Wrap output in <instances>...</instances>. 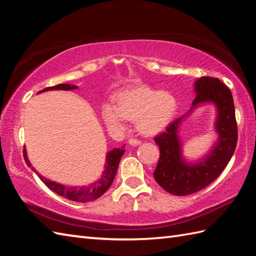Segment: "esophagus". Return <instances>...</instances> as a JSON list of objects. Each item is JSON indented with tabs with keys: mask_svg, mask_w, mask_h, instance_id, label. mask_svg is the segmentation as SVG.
Masks as SVG:
<instances>
[{
	"mask_svg": "<svg viewBox=\"0 0 256 256\" xmlns=\"http://www.w3.org/2000/svg\"><path fill=\"white\" fill-rule=\"evenodd\" d=\"M140 140H136V138H130L128 140V144L131 145V146H138V145H140Z\"/></svg>",
	"mask_w": 256,
	"mask_h": 256,
	"instance_id": "esophagus-1",
	"label": "esophagus"
}]
</instances>
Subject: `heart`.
<instances>
[{
  "mask_svg": "<svg viewBox=\"0 0 256 256\" xmlns=\"http://www.w3.org/2000/svg\"><path fill=\"white\" fill-rule=\"evenodd\" d=\"M176 108V99L170 92L138 86L120 92L114 99V106L103 104L101 116L110 131H125V120H128L136 122L140 133L152 136L164 131L175 116Z\"/></svg>",
  "mask_w": 256,
  "mask_h": 256,
  "instance_id": "1",
  "label": "heart"
}]
</instances>
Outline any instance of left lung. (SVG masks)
<instances>
[{"label": "left lung", "mask_w": 256, "mask_h": 256, "mask_svg": "<svg viewBox=\"0 0 256 256\" xmlns=\"http://www.w3.org/2000/svg\"><path fill=\"white\" fill-rule=\"evenodd\" d=\"M194 90L196 98L190 110L155 138L160 156L154 178L162 189L176 196L194 194L214 182L230 162L238 142L236 108L230 89L219 79L201 77L194 81ZM206 104H214L216 108L215 130L218 140L204 158L189 162L182 155L178 130L196 108Z\"/></svg>", "instance_id": "left-lung-1"}]
</instances>
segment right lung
<instances>
[{"label": "right lung", "instance_id": "obj_1", "mask_svg": "<svg viewBox=\"0 0 256 256\" xmlns=\"http://www.w3.org/2000/svg\"><path fill=\"white\" fill-rule=\"evenodd\" d=\"M78 89V86L76 84H57L55 86H48V88L42 90L38 92V94H42V92L45 91H50V90H76ZM124 145L122 148H113L112 150L106 153V164H104V170H103L101 177L92 182L88 186H64L56 182H52L46 177L42 176L40 172H38L34 167L32 166L30 162L27 157L26 148H24V160L26 164L28 167L32 168V172H36V175L40 178V180L44 182L46 186L52 190L54 192L58 194L59 196H62V197L67 198L69 200L77 201V202H89V201H94L104 194L106 190L110 188L112 184L114 177H116V174L118 167V162L121 160V157L124 154Z\"/></svg>", "mask_w": 256, "mask_h": 256}]
</instances>
